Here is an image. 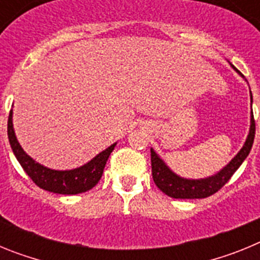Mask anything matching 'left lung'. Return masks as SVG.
Here are the masks:
<instances>
[{
    "mask_svg": "<svg viewBox=\"0 0 260 260\" xmlns=\"http://www.w3.org/2000/svg\"><path fill=\"white\" fill-rule=\"evenodd\" d=\"M254 137H255V119H254V114H251V126H250L249 137H247L242 150L222 171H220L216 176L208 177L204 180H185V178L176 176L162 162L161 158L156 155L155 151L151 150V167H152L153 182L164 194L176 199H201L211 197V195L219 191L222 186L231 180L234 172L237 171L243 160L247 157L252 143H254Z\"/></svg>",
    "mask_w": 260,
    "mask_h": 260,
    "instance_id": "left-lung-1",
    "label": "left lung"
}]
</instances>
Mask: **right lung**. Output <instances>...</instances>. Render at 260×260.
<instances>
[{
	"label": "right lung",
	"instance_id": "obj_1",
	"mask_svg": "<svg viewBox=\"0 0 260 260\" xmlns=\"http://www.w3.org/2000/svg\"><path fill=\"white\" fill-rule=\"evenodd\" d=\"M13 113H9L8 119V137L10 142L11 150L14 155L22 165L23 171L26 172L27 176L34 181L36 186L40 189L47 190L56 194H65V195H74L80 194V192L88 191L96 186V183L100 181L104 172L105 164L108 161V157L114 150L116 144H112L109 148L99 153L95 158L87 162L83 167L73 169V171H52L43 165L38 164L27 155L20 144L18 143L13 128V119H11Z\"/></svg>",
	"mask_w": 260,
	"mask_h": 260
}]
</instances>
